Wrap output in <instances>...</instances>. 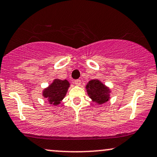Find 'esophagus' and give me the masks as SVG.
<instances>
[{
    "label": "esophagus",
    "instance_id": "1",
    "mask_svg": "<svg viewBox=\"0 0 157 157\" xmlns=\"http://www.w3.org/2000/svg\"><path fill=\"white\" fill-rule=\"evenodd\" d=\"M74 83L75 85H77V86H80L81 84V80H74Z\"/></svg>",
    "mask_w": 157,
    "mask_h": 157
}]
</instances>
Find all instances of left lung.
<instances>
[{
  "mask_svg": "<svg viewBox=\"0 0 157 157\" xmlns=\"http://www.w3.org/2000/svg\"><path fill=\"white\" fill-rule=\"evenodd\" d=\"M88 94L94 102L102 104L109 100V89L98 80L89 81L86 86Z\"/></svg>",
  "mask_w": 157,
  "mask_h": 157,
  "instance_id": "1",
  "label": "left lung"
}]
</instances>
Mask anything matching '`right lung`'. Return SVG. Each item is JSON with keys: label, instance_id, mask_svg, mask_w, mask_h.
Segmentation results:
<instances>
[{"label": "right lung", "instance_id": "add662e5", "mask_svg": "<svg viewBox=\"0 0 157 157\" xmlns=\"http://www.w3.org/2000/svg\"><path fill=\"white\" fill-rule=\"evenodd\" d=\"M69 87V82L66 80L56 79L49 86L44 90L43 96L48 100L50 104L57 105L60 103L66 96Z\"/></svg>", "mask_w": 157, "mask_h": 157}]
</instances>
